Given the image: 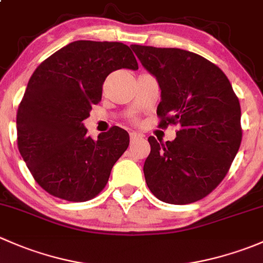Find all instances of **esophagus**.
I'll list each match as a JSON object with an SVG mask.
<instances>
[{
  "instance_id": "obj_1",
  "label": "esophagus",
  "mask_w": 263,
  "mask_h": 263,
  "mask_svg": "<svg viewBox=\"0 0 263 263\" xmlns=\"http://www.w3.org/2000/svg\"><path fill=\"white\" fill-rule=\"evenodd\" d=\"M129 137H131L132 144H134V142H136V141H139V140H142V135L136 134V132H131V134H129Z\"/></svg>"
}]
</instances>
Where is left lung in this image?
Returning a JSON list of instances; mask_svg holds the SVG:
<instances>
[{"instance_id":"left-lung-1","label":"left lung","mask_w":263,"mask_h":263,"mask_svg":"<svg viewBox=\"0 0 263 263\" xmlns=\"http://www.w3.org/2000/svg\"><path fill=\"white\" fill-rule=\"evenodd\" d=\"M131 48L159 82V126H179L173 141L148 137L147 187L163 202H196L219 185L239 150V100L225 73L196 53L137 44Z\"/></svg>"}]
</instances>
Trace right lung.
I'll return each mask as SVG.
<instances>
[{"label":"right lung","instance_id":"1","mask_svg":"<svg viewBox=\"0 0 263 263\" xmlns=\"http://www.w3.org/2000/svg\"><path fill=\"white\" fill-rule=\"evenodd\" d=\"M119 68L139 70L128 46L76 41L53 53L31 75L17 109V147L49 195L72 202L91 200L128 147V132L121 127L94 140L82 123L102 99L107 76Z\"/></svg>","mask_w":263,"mask_h":263}]
</instances>
